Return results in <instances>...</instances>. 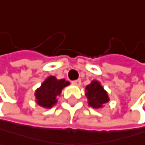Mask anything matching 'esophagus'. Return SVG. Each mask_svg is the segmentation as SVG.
<instances>
[{"mask_svg": "<svg viewBox=\"0 0 145 145\" xmlns=\"http://www.w3.org/2000/svg\"><path fill=\"white\" fill-rule=\"evenodd\" d=\"M72 83H73V84H75V85H77V86H79V85L81 84V80H80V79L74 80V81H72Z\"/></svg>", "mask_w": 145, "mask_h": 145, "instance_id": "1", "label": "esophagus"}]
</instances>
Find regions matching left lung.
Instances as JSON below:
<instances>
[{
  "label": "left lung",
  "instance_id": "8db88e82",
  "mask_svg": "<svg viewBox=\"0 0 145 145\" xmlns=\"http://www.w3.org/2000/svg\"><path fill=\"white\" fill-rule=\"evenodd\" d=\"M85 95L89 100V104L95 109L101 108L103 103L109 101L107 92L97 81H93L86 87Z\"/></svg>",
  "mask_w": 145,
  "mask_h": 145
}]
</instances>
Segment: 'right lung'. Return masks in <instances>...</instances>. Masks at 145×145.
Returning a JSON list of instances; mask_svg holds the SVG:
<instances>
[{
  "mask_svg": "<svg viewBox=\"0 0 145 145\" xmlns=\"http://www.w3.org/2000/svg\"><path fill=\"white\" fill-rule=\"evenodd\" d=\"M69 84V82L64 79L57 80L55 76L48 77L35 91L36 103L42 107L51 108L57 102L56 97L60 96L62 89Z\"/></svg>",
  "mask_w": 145,
  "mask_h": 145,
  "instance_id": "obj_1",
  "label": "right lung"
}]
</instances>
